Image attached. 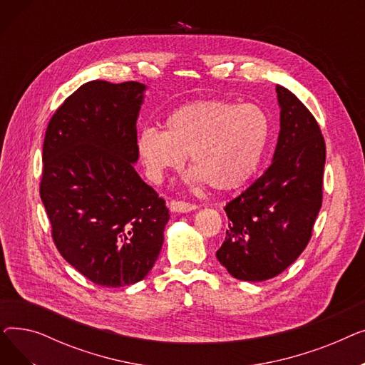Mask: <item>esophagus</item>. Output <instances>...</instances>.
Returning <instances> with one entry per match:
<instances>
[{"label": "esophagus", "instance_id": "obj_1", "mask_svg": "<svg viewBox=\"0 0 365 365\" xmlns=\"http://www.w3.org/2000/svg\"><path fill=\"white\" fill-rule=\"evenodd\" d=\"M198 205L190 204V202H185V201H171L170 202V210L173 213H189L197 210Z\"/></svg>", "mask_w": 365, "mask_h": 365}]
</instances>
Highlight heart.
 <instances>
[{
    "label": "heart",
    "instance_id": "1",
    "mask_svg": "<svg viewBox=\"0 0 365 365\" xmlns=\"http://www.w3.org/2000/svg\"><path fill=\"white\" fill-rule=\"evenodd\" d=\"M271 140V121L252 103L202 101L168 113L164 131L143 128L138 153L146 176L161 182L168 171L189 167L195 182L216 190L244 186L257 171Z\"/></svg>",
    "mask_w": 365,
    "mask_h": 365
}]
</instances>
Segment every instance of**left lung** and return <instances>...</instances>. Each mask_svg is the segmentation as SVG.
<instances>
[{
    "label": "left lung",
    "instance_id": "obj_1",
    "mask_svg": "<svg viewBox=\"0 0 365 365\" xmlns=\"http://www.w3.org/2000/svg\"><path fill=\"white\" fill-rule=\"evenodd\" d=\"M279 134L269 165L227 202V231L216 257L234 278L264 281L279 275L308 245L322 202L325 143L314 115L277 86Z\"/></svg>",
    "mask_w": 365,
    "mask_h": 365
}]
</instances>
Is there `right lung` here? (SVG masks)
<instances>
[{"label":"right lung","instance_id":"obj_1","mask_svg":"<svg viewBox=\"0 0 365 365\" xmlns=\"http://www.w3.org/2000/svg\"><path fill=\"white\" fill-rule=\"evenodd\" d=\"M145 91L138 81L83 84L51 117L43 146L40 195L57 250L109 289L149 274L170 219L134 170Z\"/></svg>","mask_w":365,"mask_h":365}]
</instances>
